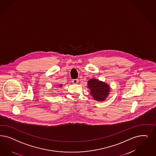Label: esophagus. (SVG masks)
<instances>
[{
	"instance_id": "esophagus-1",
	"label": "esophagus",
	"mask_w": 156,
	"mask_h": 156,
	"mask_svg": "<svg viewBox=\"0 0 156 156\" xmlns=\"http://www.w3.org/2000/svg\"><path fill=\"white\" fill-rule=\"evenodd\" d=\"M78 79H73L72 82L73 84H77L78 83Z\"/></svg>"
}]
</instances>
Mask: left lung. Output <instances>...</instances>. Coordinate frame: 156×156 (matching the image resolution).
<instances>
[{"mask_svg":"<svg viewBox=\"0 0 156 156\" xmlns=\"http://www.w3.org/2000/svg\"><path fill=\"white\" fill-rule=\"evenodd\" d=\"M88 87L90 90V94L95 100L105 101L110 92V86L97 79H91L88 81Z\"/></svg>","mask_w":156,"mask_h":156,"instance_id":"left-lung-1","label":"left lung"}]
</instances>
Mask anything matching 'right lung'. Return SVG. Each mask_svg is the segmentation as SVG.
Returning a JSON list of instances; mask_svg holds the SVG:
<instances>
[{"instance_id": "obj_1", "label": "right lung", "mask_w": 156, "mask_h": 156, "mask_svg": "<svg viewBox=\"0 0 156 156\" xmlns=\"http://www.w3.org/2000/svg\"><path fill=\"white\" fill-rule=\"evenodd\" d=\"M60 86H61V85H60Z\"/></svg>"}]
</instances>
